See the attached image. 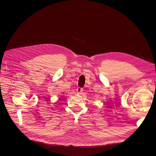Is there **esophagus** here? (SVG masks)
<instances>
[{"instance_id": "1", "label": "esophagus", "mask_w": 156, "mask_h": 156, "mask_svg": "<svg viewBox=\"0 0 156 156\" xmlns=\"http://www.w3.org/2000/svg\"><path fill=\"white\" fill-rule=\"evenodd\" d=\"M83 88H81V87H77V89H76V92H77L78 94H81V93L83 92Z\"/></svg>"}]
</instances>
